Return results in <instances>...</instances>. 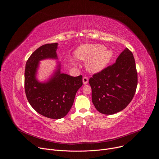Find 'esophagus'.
<instances>
[{"label":"esophagus","mask_w":159,"mask_h":159,"mask_svg":"<svg viewBox=\"0 0 159 159\" xmlns=\"http://www.w3.org/2000/svg\"><path fill=\"white\" fill-rule=\"evenodd\" d=\"M82 80H83V84H87L88 83V82H89V79H88V78L87 77H84Z\"/></svg>","instance_id":"34e87169"}]
</instances>
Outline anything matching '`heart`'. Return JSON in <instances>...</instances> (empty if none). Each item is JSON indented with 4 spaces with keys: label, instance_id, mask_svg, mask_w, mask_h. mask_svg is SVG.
I'll use <instances>...</instances> for the list:
<instances>
[{
    "label": "heart",
    "instance_id": "b5f03b06",
    "mask_svg": "<svg viewBox=\"0 0 159 159\" xmlns=\"http://www.w3.org/2000/svg\"><path fill=\"white\" fill-rule=\"evenodd\" d=\"M75 55L80 60L87 61V69L93 73L99 72L108 65L112 59L113 52L100 44H82L75 51Z\"/></svg>",
    "mask_w": 159,
    "mask_h": 159
}]
</instances>
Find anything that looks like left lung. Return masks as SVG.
I'll return each instance as SVG.
<instances>
[{"instance_id":"8db88e82","label":"left lung","mask_w":159,"mask_h":159,"mask_svg":"<svg viewBox=\"0 0 159 159\" xmlns=\"http://www.w3.org/2000/svg\"><path fill=\"white\" fill-rule=\"evenodd\" d=\"M92 101L104 115H113L124 109L133 99L138 77L132 52L125 48L116 62L89 79Z\"/></svg>"}]
</instances>
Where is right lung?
Wrapping results in <instances>:
<instances>
[{
  "label": "right lung",
  "mask_w": 159,
  "mask_h": 159,
  "mask_svg": "<svg viewBox=\"0 0 159 159\" xmlns=\"http://www.w3.org/2000/svg\"><path fill=\"white\" fill-rule=\"evenodd\" d=\"M58 43L44 44L36 50L26 64L25 89L28 102L39 114L51 119H60L70 110L77 90L82 85V76L72 77L60 72V63L47 81L36 79L39 61L58 59Z\"/></svg>",
  "instance_id": "right-lung-1"
}]
</instances>
